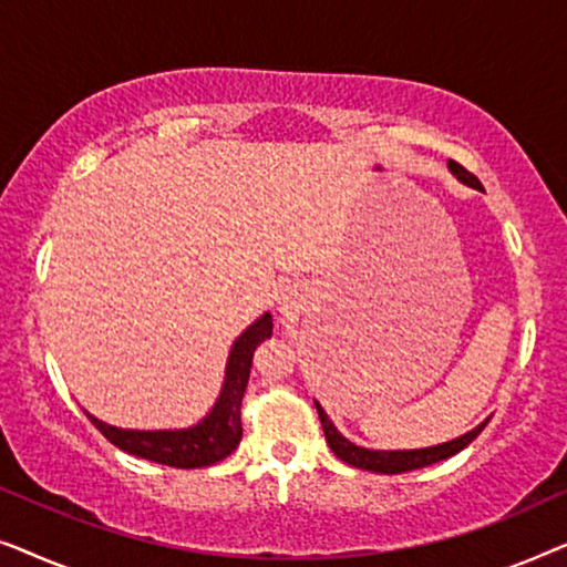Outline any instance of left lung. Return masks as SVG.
Segmentation results:
<instances>
[{
  "mask_svg": "<svg viewBox=\"0 0 567 567\" xmlns=\"http://www.w3.org/2000/svg\"><path fill=\"white\" fill-rule=\"evenodd\" d=\"M449 169L460 177L464 185H472V188L483 190V185L475 175L470 173V169H464L460 162L449 159ZM317 413H320V423H322V431H324V439H328V446L332 449V454L338 456V460H343L346 464H351V467H359V470H369V472H382V475H400V472H410V470H421V467H429V464H436L441 460H449V456H454L456 452H462L464 446L472 444L480 436V431L485 429L487 421H483L477 425V429H472L464 433L460 439H452L446 441V444H439V446H429V449H405V452H377V449H363V446H355L348 441L346 436H340L336 425L324 413L320 402H315Z\"/></svg>",
  "mask_w": 567,
  "mask_h": 567,
  "instance_id": "8db88e82",
  "label": "left lung"
}]
</instances>
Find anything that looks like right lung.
<instances>
[{
    "mask_svg": "<svg viewBox=\"0 0 567 567\" xmlns=\"http://www.w3.org/2000/svg\"><path fill=\"white\" fill-rule=\"evenodd\" d=\"M270 336H274V320H270V312H266L235 340L219 400L198 425L181 431H126L97 421L87 410H84V415L111 444L134 456H142V460L177 470L208 467V464L221 462L224 456L235 452L239 439H243L239 405H243L247 379H250L252 351Z\"/></svg>",
    "mask_w": 567,
    "mask_h": 567,
    "instance_id": "add662e5",
    "label": "right lung"
}]
</instances>
